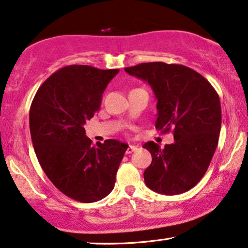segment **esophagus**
I'll return each mask as SVG.
<instances>
[{
    "label": "esophagus",
    "instance_id": "1",
    "mask_svg": "<svg viewBox=\"0 0 248 248\" xmlns=\"http://www.w3.org/2000/svg\"><path fill=\"white\" fill-rule=\"evenodd\" d=\"M137 150H138L137 146H134V145H129V146L127 147L126 153H127V154H131V153H134V152H136Z\"/></svg>",
    "mask_w": 248,
    "mask_h": 248
}]
</instances>
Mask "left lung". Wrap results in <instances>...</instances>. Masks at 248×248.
<instances>
[{"instance_id": "8db88e82", "label": "left lung", "mask_w": 248, "mask_h": 248, "mask_svg": "<svg viewBox=\"0 0 248 248\" xmlns=\"http://www.w3.org/2000/svg\"><path fill=\"white\" fill-rule=\"evenodd\" d=\"M124 70L151 85L157 100L155 128L162 134L172 131L174 138L164 148L154 141L144 144L152 155L145 184L164 195L189 190L205 174L217 146L219 95L202 75L186 65L148 62Z\"/></svg>"}]
</instances>
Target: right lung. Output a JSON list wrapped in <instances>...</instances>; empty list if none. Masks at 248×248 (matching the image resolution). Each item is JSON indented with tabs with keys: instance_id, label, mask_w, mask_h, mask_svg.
<instances>
[{
	"instance_id": "obj_1",
	"label": "right lung",
	"mask_w": 248,
	"mask_h": 248,
	"mask_svg": "<svg viewBox=\"0 0 248 248\" xmlns=\"http://www.w3.org/2000/svg\"><path fill=\"white\" fill-rule=\"evenodd\" d=\"M118 72L67 65L43 82L31 102L29 127L38 162L52 184L78 202H97L111 193L128 147L115 140L93 146L84 128Z\"/></svg>"
}]
</instances>
